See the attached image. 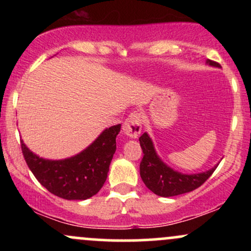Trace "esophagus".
<instances>
[{
	"mask_svg": "<svg viewBox=\"0 0 251 251\" xmlns=\"http://www.w3.org/2000/svg\"><path fill=\"white\" fill-rule=\"evenodd\" d=\"M142 114L139 112H132L123 124V131L131 138H138L142 132Z\"/></svg>",
	"mask_w": 251,
	"mask_h": 251,
	"instance_id": "obj_1",
	"label": "esophagus"
}]
</instances>
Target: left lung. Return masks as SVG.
I'll list each match as a JSON object with an SVG mask.
<instances>
[{"mask_svg": "<svg viewBox=\"0 0 251 251\" xmlns=\"http://www.w3.org/2000/svg\"><path fill=\"white\" fill-rule=\"evenodd\" d=\"M208 63L214 67H220L217 62L211 60H208ZM139 142L144 153L140 162V177L153 194L162 197H172V196L194 191L200 188L201 184L205 183V180L214 174L217 168L216 165L211 170L201 174H180L162 162L155 152L151 138L146 132L139 138Z\"/></svg>", "mask_w": 251, "mask_h": 251, "instance_id": "8db88e82", "label": "left lung"}]
</instances>
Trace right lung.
<instances>
[{"mask_svg":"<svg viewBox=\"0 0 251 251\" xmlns=\"http://www.w3.org/2000/svg\"><path fill=\"white\" fill-rule=\"evenodd\" d=\"M119 132L120 124L106 128L87 149L67 159L40 158L24 140L21 149L28 168L48 191L63 200L83 201L98 194L106 181Z\"/></svg>","mask_w":251,"mask_h":251,"instance_id":"add662e5","label":"right lung"}]
</instances>
